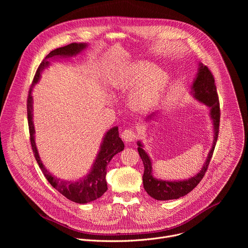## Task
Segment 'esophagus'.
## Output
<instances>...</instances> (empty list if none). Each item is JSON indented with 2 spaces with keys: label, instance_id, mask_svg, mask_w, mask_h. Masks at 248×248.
<instances>
[{
  "label": "esophagus",
  "instance_id": "1",
  "mask_svg": "<svg viewBox=\"0 0 248 248\" xmlns=\"http://www.w3.org/2000/svg\"><path fill=\"white\" fill-rule=\"evenodd\" d=\"M122 138H123V140L125 141L126 143H131L136 138V133H135L134 130L128 128V129H125V130L123 131Z\"/></svg>",
  "mask_w": 248,
  "mask_h": 248
}]
</instances>
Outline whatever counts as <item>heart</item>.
<instances>
[{
    "instance_id": "b5f03b06",
    "label": "heart",
    "mask_w": 248,
    "mask_h": 248,
    "mask_svg": "<svg viewBox=\"0 0 248 248\" xmlns=\"http://www.w3.org/2000/svg\"><path fill=\"white\" fill-rule=\"evenodd\" d=\"M169 75L164 69L148 62H136L111 78L115 89L134 88L128 96V104L136 111H146L159 102L168 84Z\"/></svg>"
}]
</instances>
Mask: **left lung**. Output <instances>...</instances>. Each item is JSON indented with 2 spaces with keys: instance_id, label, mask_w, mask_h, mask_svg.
<instances>
[{
  "instance_id": "left-lung-1",
  "label": "left lung",
  "mask_w": 248,
  "mask_h": 248,
  "mask_svg": "<svg viewBox=\"0 0 248 248\" xmlns=\"http://www.w3.org/2000/svg\"><path fill=\"white\" fill-rule=\"evenodd\" d=\"M191 94L197 101L205 104L210 109V118L212 120V123H213L214 128L213 144H212V148L208 153L207 159L203 164L202 169L194 176H191L188 180L184 181H163L158 180L153 176L152 161L143 149L142 143L140 141H137V150L144 165V173L142 176L143 186L146 192L156 200L178 199L189 193L203 179V176L208 169L212 155H213L219 134L220 104L214 77L210 72V69L206 65H203V63L198 64V72L191 85ZM157 114L158 112L152 113L146 118V121L151 122L152 120H154V117H156Z\"/></svg>"
}]
</instances>
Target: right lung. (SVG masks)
I'll return each instance as SVG.
<instances>
[{
    "mask_svg": "<svg viewBox=\"0 0 248 248\" xmlns=\"http://www.w3.org/2000/svg\"><path fill=\"white\" fill-rule=\"evenodd\" d=\"M88 45L86 43H72L64 47H61L50 52L45 59L40 63L36 74L33 78L32 84L29 89V94L27 98V118L30 133V142L31 147L41 170L43 171L45 178L50 183V185L57 189L61 194H62L67 199L72 200L76 203L85 204L91 201H94L101 197L106 191H107V182H106V174H107V166L112 160V158L124 150V144L123 140L119 136V127L114 126L109 129L103 137V141L100 145V150L97 154V157L93 163V166L89 172L84 178L75 181H64L57 178L52 172H50L45 166L43 165L36 143H35V129L33 124V98L32 90L34 85L36 84L40 78L41 73L44 68L48 67L50 64V60L55 58H70L78 55L82 52Z\"/></svg>",
    "mask_w": 248,
    "mask_h": 248,
    "instance_id": "1",
    "label": "right lung"
}]
</instances>
